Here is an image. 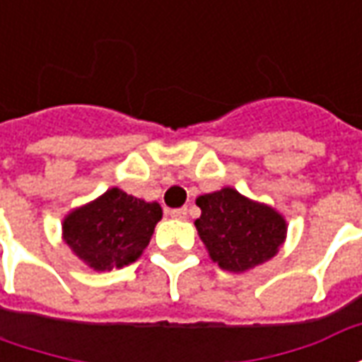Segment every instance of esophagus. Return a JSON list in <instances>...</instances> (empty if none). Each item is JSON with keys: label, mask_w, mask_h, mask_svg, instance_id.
<instances>
[{"label": "esophagus", "mask_w": 362, "mask_h": 362, "mask_svg": "<svg viewBox=\"0 0 362 362\" xmlns=\"http://www.w3.org/2000/svg\"><path fill=\"white\" fill-rule=\"evenodd\" d=\"M168 215L173 217V219H186L188 217V209L186 207H178V209H170Z\"/></svg>", "instance_id": "obj_1"}]
</instances>
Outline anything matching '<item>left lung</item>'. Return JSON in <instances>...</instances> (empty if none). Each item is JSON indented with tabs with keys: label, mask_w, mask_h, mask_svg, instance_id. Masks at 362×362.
<instances>
[{
	"label": "left lung",
	"mask_w": 362,
	"mask_h": 362,
	"mask_svg": "<svg viewBox=\"0 0 362 362\" xmlns=\"http://www.w3.org/2000/svg\"><path fill=\"white\" fill-rule=\"evenodd\" d=\"M196 205L202 209L194 223L197 235L225 272L244 273L266 264L287 238V221L275 207L230 186L199 196Z\"/></svg>",
	"instance_id": "left-lung-1"
}]
</instances>
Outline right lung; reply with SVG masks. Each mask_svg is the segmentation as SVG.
<instances>
[{"instance_id": "add662e5", "label": "right lung", "mask_w": 362, "mask_h": 362, "mask_svg": "<svg viewBox=\"0 0 362 362\" xmlns=\"http://www.w3.org/2000/svg\"><path fill=\"white\" fill-rule=\"evenodd\" d=\"M163 219L157 202H145L110 188L89 204L75 207L62 223V238L95 272L134 264L147 248Z\"/></svg>"}]
</instances>
